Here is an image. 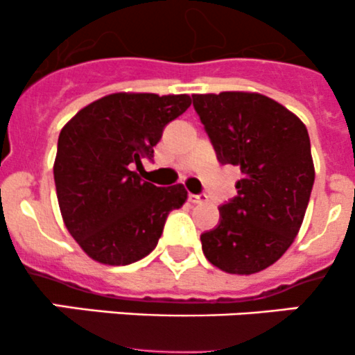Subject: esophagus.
Masks as SVG:
<instances>
[{"label":"esophagus","instance_id":"esophagus-1","mask_svg":"<svg viewBox=\"0 0 355 355\" xmlns=\"http://www.w3.org/2000/svg\"><path fill=\"white\" fill-rule=\"evenodd\" d=\"M189 200H191L192 204H200V202H206L207 200V196L204 194H189Z\"/></svg>","mask_w":355,"mask_h":355}]
</instances>
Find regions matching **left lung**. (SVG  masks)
<instances>
[{
    "instance_id": "left-lung-1",
    "label": "left lung",
    "mask_w": 355,
    "mask_h": 355,
    "mask_svg": "<svg viewBox=\"0 0 355 355\" xmlns=\"http://www.w3.org/2000/svg\"><path fill=\"white\" fill-rule=\"evenodd\" d=\"M192 99L220 163L242 173L237 198L220 207V225L200 235L202 252L225 273H259L287 252L304 221L314 184L307 128L259 92Z\"/></svg>"
}]
</instances>
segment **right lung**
Here are the masks:
<instances>
[{"mask_svg":"<svg viewBox=\"0 0 355 355\" xmlns=\"http://www.w3.org/2000/svg\"><path fill=\"white\" fill-rule=\"evenodd\" d=\"M189 94L114 92L84 106L58 137L53 173L63 223L91 259L125 266L155 249L171 209L187 200L182 184L156 187L139 177L168 121Z\"/></svg>","mask_w":355,"mask_h":355,"instance_id":"obj_1","label":"right lung"}]
</instances>
